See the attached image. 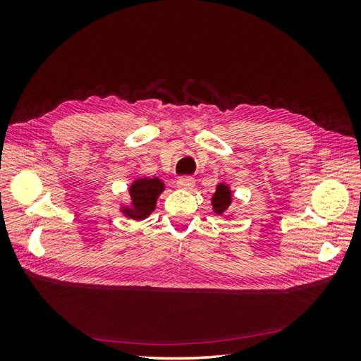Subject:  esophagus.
<instances>
[{
  "label": "esophagus",
  "mask_w": 361,
  "mask_h": 361,
  "mask_svg": "<svg viewBox=\"0 0 361 361\" xmlns=\"http://www.w3.org/2000/svg\"><path fill=\"white\" fill-rule=\"evenodd\" d=\"M194 183L195 180L191 176H182L178 179V187L182 190H191L194 187Z\"/></svg>",
  "instance_id": "34e87169"
}]
</instances>
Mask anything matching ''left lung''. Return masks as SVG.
<instances>
[{
	"mask_svg": "<svg viewBox=\"0 0 361 361\" xmlns=\"http://www.w3.org/2000/svg\"><path fill=\"white\" fill-rule=\"evenodd\" d=\"M231 197L232 194L228 191L226 185H218L216 191L212 197V204L216 214H223L228 206H231Z\"/></svg>",
	"mask_w": 361,
	"mask_h": 361,
	"instance_id": "8db88e82",
	"label": "left lung"
}]
</instances>
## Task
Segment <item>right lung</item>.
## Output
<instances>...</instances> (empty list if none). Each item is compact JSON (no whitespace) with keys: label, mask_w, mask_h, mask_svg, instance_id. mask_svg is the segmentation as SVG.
I'll list each match as a JSON object with an SVG mask.
<instances>
[{"label":"right lung","mask_w":361,"mask_h":361,"mask_svg":"<svg viewBox=\"0 0 361 361\" xmlns=\"http://www.w3.org/2000/svg\"><path fill=\"white\" fill-rule=\"evenodd\" d=\"M164 190V185L158 178L138 179L130 187V199L133 207H129L126 214L133 218H146L155 209L158 195Z\"/></svg>","instance_id":"right-lung-1"}]
</instances>
